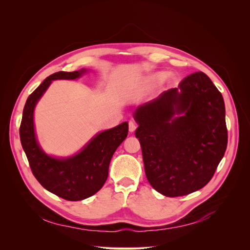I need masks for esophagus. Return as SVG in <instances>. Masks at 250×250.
Listing matches in <instances>:
<instances>
[{
    "mask_svg": "<svg viewBox=\"0 0 250 250\" xmlns=\"http://www.w3.org/2000/svg\"><path fill=\"white\" fill-rule=\"evenodd\" d=\"M136 128H137V125H136L134 122L129 121V122H128V129H129V132H130V133L135 132Z\"/></svg>",
    "mask_w": 250,
    "mask_h": 250,
    "instance_id": "esophagus-1",
    "label": "esophagus"
}]
</instances>
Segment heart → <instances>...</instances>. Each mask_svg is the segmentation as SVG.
<instances>
[{"mask_svg":"<svg viewBox=\"0 0 250 250\" xmlns=\"http://www.w3.org/2000/svg\"><path fill=\"white\" fill-rule=\"evenodd\" d=\"M166 77V74H164V73H160V74H157L156 76H155V79L157 81H161V80H163V79Z\"/></svg>","mask_w":250,"mask_h":250,"instance_id":"b5f03b06","label":"heart"}]
</instances>
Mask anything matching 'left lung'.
Returning <instances> with one entry per match:
<instances>
[{
  "instance_id": "8db88e82",
  "label": "left lung",
  "mask_w": 250,
  "mask_h": 250,
  "mask_svg": "<svg viewBox=\"0 0 250 250\" xmlns=\"http://www.w3.org/2000/svg\"><path fill=\"white\" fill-rule=\"evenodd\" d=\"M185 113L173 118L175 114ZM145 173L169 198L207 186L225 154L228 132L221 92L205 73L188 75L135 111Z\"/></svg>"
}]
</instances>
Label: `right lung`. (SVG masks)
I'll return each mask as SVG.
<instances>
[{"label": "right lung", "instance_id": "obj_1", "mask_svg": "<svg viewBox=\"0 0 250 250\" xmlns=\"http://www.w3.org/2000/svg\"><path fill=\"white\" fill-rule=\"evenodd\" d=\"M85 71L58 72L47 77L26 100L19 129L21 145L35 178L51 193L72 202L87 199L103 187L108 176L112 155L128 132L126 122L104 130L92 139L80 153L67 159L52 158L38 146L33 125V110L38 99L52 80H74Z\"/></svg>", "mask_w": 250, "mask_h": 250}]
</instances>
